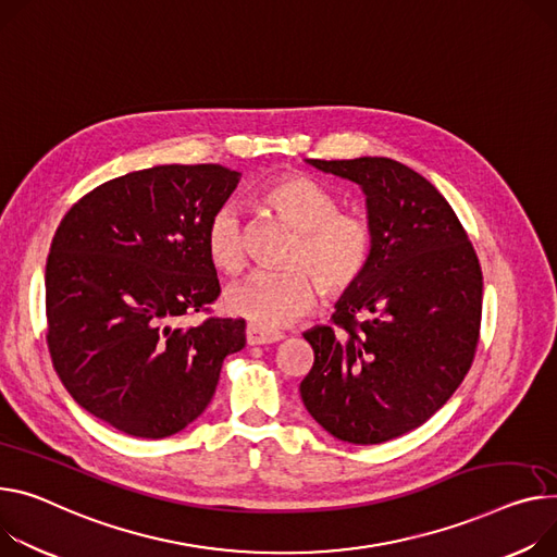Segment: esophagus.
Here are the masks:
<instances>
[{
    "label": "esophagus",
    "instance_id": "1",
    "mask_svg": "<svg viewBox=\"0 0 557 557\" xmlns=\"http://www.w3.org/2000/svg\"><path fill=\"white\" fill-rule=\"evenodd\" d=\"M245 336H247L249 346H268V344H276V341L283 338L281 332H268V330H261V327H256L251 323L247 325Z\"/></svg>",
    "mask_w": 557,
    "mask_h": 557
}]
</instances>
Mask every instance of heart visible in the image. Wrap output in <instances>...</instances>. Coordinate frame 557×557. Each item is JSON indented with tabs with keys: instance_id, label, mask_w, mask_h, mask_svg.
Returning a JSON list of instances; mask_svg holds the SVG:
<instances>
[{
	"instance_id": "obj_1",
	"label": "heart",
	"mask_w": 557,
	"mask_h": 557,
	"mask_svg": "<svg viewBox=\"0 0 557 557\" xmlns=\"http://www.w3.org/2000/svg\"><path fill=\"white\" fill-rule=\"evenodd\" d=\"M256 200L296 232L281 272H253L225 294L232 314L261 330H278L310 312L321 287L336 296L352 289L370 268L374 232L359 211L338 209L336 194L306 174L268 181ZM205 247L211 265L223 274L245 268V230L240 213L223 207L209 219Z\"/></svg>"
}]
</instances>
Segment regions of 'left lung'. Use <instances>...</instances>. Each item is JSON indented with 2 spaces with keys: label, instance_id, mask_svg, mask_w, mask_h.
I'll return each mask as SVG.
<instances>
[{
  "label": "left lung",
  "instance_id": "obj_1",
  "mask_svg": "<svg viewBox=\"0 0 557 557\" xmlns=\"http://www.w3.org/2000/svg\"><path fill=\"white\" fill-rule=\"evenodd\" d=\"M308 162L363 189L374 251L338 298L336 327L304 334L314 363L298 391L332 437L383 444L431 419L470 370L482 268L453 207L410 166L370 156Z\"/></svg>",
  "mask_w": 557,
  "mask_h": 557
}]
</instances>
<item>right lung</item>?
Returning a JSON list of instances; mask_svg holds the SVG:
<instances>
[{"mask_svg":"<svg viewBox=\"0 0 557 557\" xmlns=\"http://www.w3.org/2000/svg\"><path fill=\"white\" fill-rule=\"evenodd\" d=\"M221 164H160L82 196L47 261V344L71 397L117 431L162 440L209 406L245 321L209 317L221 294L205 232L238 185Z\"/></svg>","mask_w":557,"mask_h":557,"instance_id":"1","label":"right lung"}]
</instances>
